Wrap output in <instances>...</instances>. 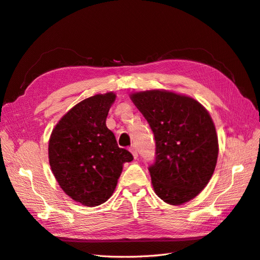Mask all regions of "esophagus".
<instances>
[{"label":"esophagus","mask_w":260,"mask_h":260,"mask_svg":"<svg viewBox=\"0 0 260 260\" xmlns=\"http://www.w3.org/2000/svg\"><path fill=\"white\" fill-rule=\"evenodd\" d=\"M130 152H131V154L133 156V158H138V151H137V148L135 146H131L130 147Z\"/></svg>","instance_id":"1"}]
</instances>
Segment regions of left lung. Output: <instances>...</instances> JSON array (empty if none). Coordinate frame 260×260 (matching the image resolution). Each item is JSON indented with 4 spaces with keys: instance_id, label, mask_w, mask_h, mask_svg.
Returning <instances> with one entry per match:
<instances>
[{
    "instance_id": "8db88e82",
    "label": "left lung",
    "mask_w": 260,
    "mask_h": 260,
    "mask_svg": "<svg viewBox=\"0 0 260 260\" xmlns=\"http://www.w3.org/2000/svg\"><path fill=\"white\" fill-rule=\"evenodd\" d=\"M156 141L155 162L148 168L156 195L182 205L205 187L214 174L219 145L214 121L196 100L167 90L130 94Z\"/></svg>"
}]
</instances>
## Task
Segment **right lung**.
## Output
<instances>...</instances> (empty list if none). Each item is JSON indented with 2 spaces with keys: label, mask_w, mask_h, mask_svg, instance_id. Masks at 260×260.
I'll return each instance as SVG.
<instances>
[{
  "label": "right lung",
  "mask_w": 260,
  "mask_h": 260,
  "mask_svg": "<svg viewBox=\"0 0 260 260\" xmlns=\"http://www.w3.org/2000/svg\"><path fill=\"white\" fill-rule=\"evenodd\" d=\"M114 92L81 101L55 125L49 141L53 175L69 198L88 207L113 195L124 162L133 159L106 127Z\"/></svg>",
  "instance_id": "obj_1"
}]
</instances>
